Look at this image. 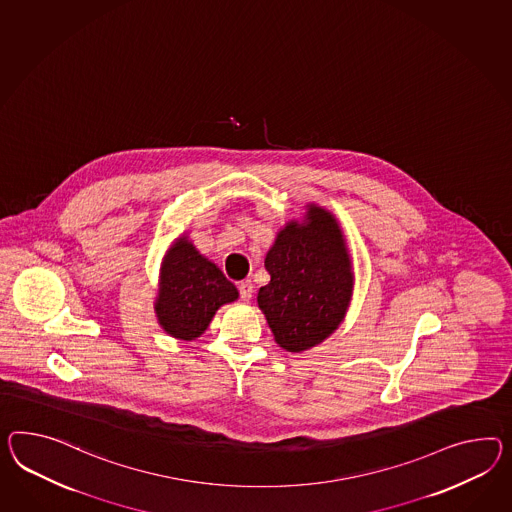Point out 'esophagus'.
<instances>
[{
	"label": "esophagus",
	"mask_w": 512,
	"mask_h": 512,
	"mask_svg": "<svg viewBox=\"0 0 512 512\" xmlns=\"http://www.w3.org/2000/svg\"><path fill=\"white\" fill-rule=\"evenodd\" d=\"M239 295H241V299L245 302H249L250 299H252V295H254V284H252V280L239 282Z\"/></svg>",
	"instance_id": "esophagus-1"
}]
</instances>
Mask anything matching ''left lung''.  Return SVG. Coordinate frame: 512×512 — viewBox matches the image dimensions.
Returning <instances> with one entry per match:
<instances>
[{"label": "left lung", "instance_id": "1", "mask_svg": "<svg viewBox=\"0 0 512 512\" xmlns=\"http://www.w3.org/2000/svg\"><path fill=\"white\" fill-rule=\"evenodd\" d=\"M265 269L271 282L258 291V306L280 347L301 353L340 327L354 276L330 211L310 204L304 223L286 224L265 256Z\"/></svg>", "mask_w": 512, "mask_h": 512}]
</instances>
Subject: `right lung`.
Listing matches in <instances>:
<instances>
[{"instance_id":"right-lung-1","label":"right lung","mask_w":512,"mask_h":512,"mask_svg":"<svg viewBox=\"0 0 512 512\" xmlns=\"http://www.w3.org/2000/svg\"><path fill=\"white\" fill-rule=\"evenodd\" d=\"M239 297L223 271L182 236L167 250L154 310L159 325L178 340L191 341L210 327L215 312Z\"/></svg>"}]
</instances>
